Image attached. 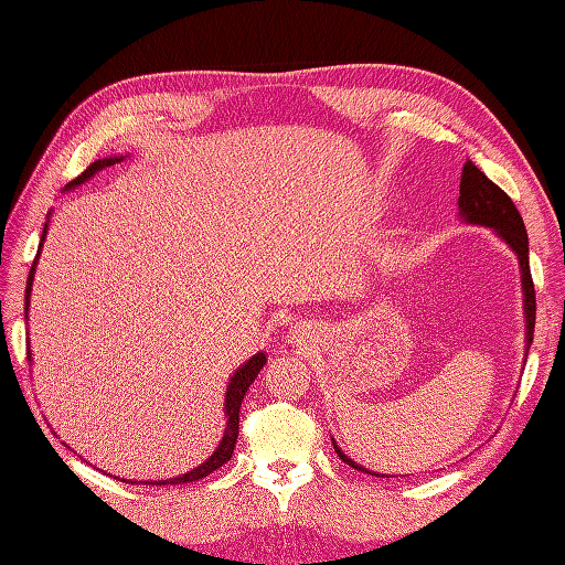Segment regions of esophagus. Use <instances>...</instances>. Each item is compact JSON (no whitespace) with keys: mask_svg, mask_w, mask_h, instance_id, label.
I'll return each instance as SVG.
<instances>
[{"mask_svg":"<svg viewBox=\"0 0 565 565\" xmlns=\"http://www.w3.org/2000/svg\"><path fill=\"white\" fill-rule=\"evenodd\" d=\"M292 339L297 341V344H301V341H306V332L301 328H295L292 330Z\"/></svg>","mask_w":565,"mask_h":565,"instance_id":"obj_1","label":"esophagus"}]
</instances>
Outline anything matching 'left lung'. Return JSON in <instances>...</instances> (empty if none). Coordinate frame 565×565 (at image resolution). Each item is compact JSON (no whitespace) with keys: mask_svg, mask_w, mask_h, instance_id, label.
I'll return each instance as SVG.
<instances>
[{"mask_svg":"<svg viewBox=\"0 0 565 565\" xmlns=\"http://www.w3.org/2000/svg\"><path fill=\"white\" fill-rule=\"evenodd\" d=\"M459 214L465 216L469 224L488 226L500 233L502 241L516 252L519 264H521V282H523V309H525V341L527 347L533 344V332H535V285L533 276H530V264H527V233L523 226V216L519 214L516 204L502 191L500 185H494L481 169L473 162L467 160L465 169H461V181H459ZM337 455L347 461L349 467L365 471L367 469L358 467L353 459H349L334 446ZM380 478H391L386 473H372Z\"/></svg>","mask_w":565,"mask_h":565,"instance_id":"left-lung-1","label":"left lung"}]
</instances>
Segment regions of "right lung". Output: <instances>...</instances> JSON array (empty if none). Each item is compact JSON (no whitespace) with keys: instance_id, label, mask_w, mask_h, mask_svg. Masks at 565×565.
Listing matches in <instances>:
<instances>
[{"instance_id":"1","label":"right lung","mask_w":565,"mask_h":565,"mask_svg":"<svg viewBox=\"0 0 565 565\" xmlns=\"http://www.w3.org/2000/svg\"><path fill=\"white\" fill-rule=\"evenodd\" d=\"M115 162H119V160H117V158H104V160L92 162L75 181H71L65 188H75L77 183H82V181H87L89 177H94V174L98 172V169L110 167V164H115ZM44 235H46V224H44V231H42V243H44ZM42 243H40V249H42ZM40 249H38V256H40ZM38 256H35V262H32L30 276H28L25 306H28V301H30V289H32V278H35ZM28 353H30V351H28ZM28 358H30V355H28ZM264 365H266V355H264V353H256L254 358H249V361H247L241 370H237V372L233 374V380H231L228 391H226V415H228L226 434H224V438H221L216 452H214L207 461H204V465H200L198 469L188 471V473H183V476H177V478H169V481H152V486H181V483H193V481H200V478L210 476L212 471H216L218 467L226 465V461H228L231 455H233V450H235L237 426H241V405H243V398H245V393H247L249 384L256 380V374H259V370H262ZM122 481H125V478H122ZM125 483H129V481H125ZM131 483H136V481H131ZM143 486H150V481H143Z\"/></svg>"}]
</instances>
